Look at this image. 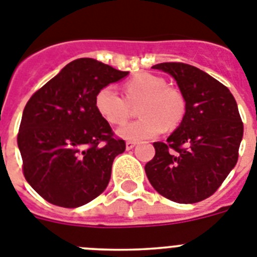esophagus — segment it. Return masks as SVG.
Returning a JSON list of instances; mask_svg holds the SVG:
<instances>
[{
  "label": "esophagus",
  "instance_id": "34e87169",
  "mask_svg": "<svg viewBox=\"0 0 257 257\" xmlns=\"http://www.w3.org/2000/svg\"><path fill=\"white\" fill-rule=\"evenodd\" d=\"M136 145H137V142H135V141H126V144H125V146H126V150H131V149L135 148Z\"/></svg>",
  "mask_w": 257,
  "mask_h": 257
}]
</instances>
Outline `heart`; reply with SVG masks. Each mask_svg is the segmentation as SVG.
I'll use <instances>...</instances> for the list:
<instances>
[{"label":"heart","instance_id":"obj_1","mask_svg":"<svg viewBox=\"0 0 257 257\" xmlns=\"http://www.w3.org/2000/svg\"><path fill=\"white\" fill-rule=\"evenodd\" d=\"M121 96L112 86L96 92L95 107L99 115L112 125H122L135 108L141 117L118 129V135L129 141L153 139L165 131L176 128L185 116L187 103L183 92L169 86L165 78L150 73H139L122 86Z\"/></svg>","mask_w":257,"mask_h":257}]
</instances>
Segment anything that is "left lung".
<instances>
[{
	"label": "left lung",
	"mask_w": 257,
	"mask_h": 257,
	"mask_svg": "<svg viewBox=\"0 0 257 257\" xmlns=\"http://www.w3.org/2000/svg\"><path fill=\"white\" fill-rule=\"evenodd\" d=\"M185 98L182 124L166 142H154L146 176L159 195L179 204L210 197L238 162L243 122L234 96L208 73L184 62H162Z\"/></svg>",
	"instance_id": "8db88e82"
}]
</instances>
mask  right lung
I'll use <instances>...</instances> for the list:
<instances>
[{
    "mask_svg": "<svg viewBox=\"0 0 257 257\" xmlns=\"http://www.w3.org/2000/svg\"><path fill=\"white\" fill-rule=\"evenodd\" d=\"M128 73L78 59L32 94L23 109L18 146L23 175L44 200L78 208L107 188L125 141L99 115L95 95Z\"/></svg>",
    "mask_w": 257,
    "mask_h": 257,
    "instance_id": "obj_1",
    "label": "right lung"
}]
</instances>
